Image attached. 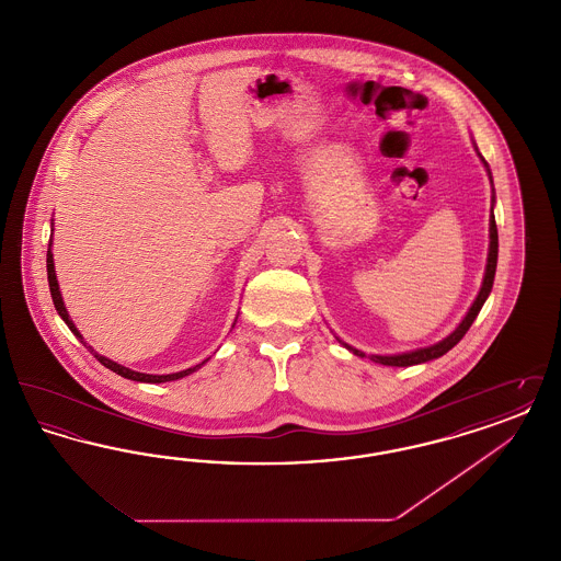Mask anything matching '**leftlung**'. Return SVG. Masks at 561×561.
Returning a JSON list of instances; mask_svg holds the SVG:
<instances>
[{
  "label": "left lung",
  "instance_id": "8db88e82",
  "mask_svg": "<svg viewBox=\"0 0 561 561\" xmlns=\"http://www.w3.org/2000/svg\"><path fill=\"white\" fill-rule=\"evenodd\" d=\"M476 151H478V147H476ZM478 156H480L481 163H483V168H485V172H488V176H490V183H492V172H490V165H488V161L481 158L480 151H478ZM494 191V188H492ZM492 206H494V195H492ZM494 210V208H492ZM496 261H499V231H496V220H494V214H490V248H488V263H485V273H483V282H481L480 293L476 296V300H473V305L469 307V311H467V316L462 318V321L454 328V332H450L446 339H442L439 343H435V345H428V347L414 348V351H405V353H396V355H368L373 362L376 364H382V366H398V368H405V366H416V364H425V362H431V359H437V357H442V355H446L450 348L467 334V330L471 328V323L476 321L478 318V313L481 311V307H483V302H485V298L490 296L492 293V284H494V275H496ZM341 345H345V347L353 353V355H357V357H366V353L364 351H359V348L351 347L347 343H343V341H339Z\"/></svg>",
  "mask_w": 561,
  "mask_h": 561
}]
</instances>
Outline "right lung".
<instances>
[{
	"instance_id": "right-lung-1",
	"label": "right lung",
	"mask_w": 561,
	"mask_h": 561,
	"mask_svg": "<svg viewBox=\"0 0 561 561\" xmlns=\"http://www.w3.org/2000/svg\"><path fill=\"white\" fill-rule=\"evenodd\" d=\"M46 265H48V284H50V294H53V302L54 307H56V311H58V316L62 318V321L69 325V330L80 339L81 343L88 347V343L83 341V336L80 334V330L76 328V323L73 320L69 318V311H67V307H65V302H62V294H60V288H58V279H56V271H54V256H53V241H50V248H48V259H46ZM236 325V323H233ZM92 353H94V357L108 368V370H113L115 374H119V376H124V378H130V380H136V382H168V380H179V378H183V376H188V374L195 373V370H199L208 359H204L202 364H197V366H193V368H187V370H181V373L174 374H145V373H136V370H130V368H126V366H122V364H117V362H113V359H108L105 355H99L96 351L92 347H88Z\"/></svg>"
}]
</instances>
